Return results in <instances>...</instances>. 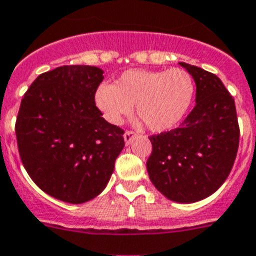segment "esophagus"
<instances>
[{
	"instance_id": "34e87169",
	"label": "esophagus",
	"mask_w": 256,
	"mask_h": 256,
	"mask_svg": "<svg viewBox=\"0 0 256 256\" xmlns=\"http://www.w3.org/2000/svg\"><path fill=\"white\" fill-rule=\"evenodd\" d=\"M135 136H136V134H135V132H124V143H126V146L130 144V143H132V139H134Z\"/></svg>"
}]
</instances>
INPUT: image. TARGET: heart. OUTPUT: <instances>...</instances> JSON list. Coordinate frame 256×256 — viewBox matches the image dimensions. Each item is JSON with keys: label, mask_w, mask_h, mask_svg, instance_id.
I'll return each instance as SVG.
<instances>
[{"label": "heart", "mask_w": 256, "mask_h": 256, "mask_svg": "<svg viewBox=\"0 0 256 256\" xmlns=\"http://www.w3.org/2000/svg\"><path fill=\"white\" fill-rule=\"evenodd\" d=\"M194 91L191 75L182 68H132L122 72L114 86H98L95 104L112 124H121L135 104L140 124L154 132H165L177 128L188 114Z\"/></svg>", "instance_id": "heart-1"}]
</instances>
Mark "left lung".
<instances>
[{
  "instance_id": "8db88e82",
  "label": "left lung",
  "mask_w": 256,
  "mask_h": 256,
  "mask_svg": "<svg viewBox=\"0 0 256 256\" xmlns=\"http://www.w3.org/2000/svg\"><path fill=\"white\" fill-rule=\"evenodd\" d=\"M196 86L195 106L181 126L150 138V180L169 200H203L225 182L240 143L234 98L220 78L180 62Z\"/></svg>"
}]
</instances>
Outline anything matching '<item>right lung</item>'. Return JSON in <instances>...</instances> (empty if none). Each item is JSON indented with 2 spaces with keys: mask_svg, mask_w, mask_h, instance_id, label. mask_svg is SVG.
Masks as SVG:
<instances>
[{
  "mask_svg": "<svg viewBox=\"0 0 256 256\" xmlns=\"http://www.w3.org/2000/svg\"><path fill=\"white\" fill-rule=\"evenodd\" d=\"M100 68L61 66L38 75L23 96L15 134L26 170L44 192L82 204L108 184L124 132L102 117Z\"/></svg>",
  "mask_w": 256,
  "mask_h": 256,
  "instance_id": "right-lung-1",
  "label": "right lung"
}]
</instances>
